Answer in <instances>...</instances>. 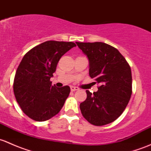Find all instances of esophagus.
<instances>
[{"label":"esophagus","mask_w":151,"mask_h":151,"mask_svg":"<svg viewBox=\"0 0 151 151\" xmlns=\"http://www.w3.org/2000/svg\"><path fill=\"white\" fill-rule=\"evenodd\" d=\"M79 88L77 87H74V86H71V91H78Z\"/></svg>","instance_id":"obj_1"}]
</instances>
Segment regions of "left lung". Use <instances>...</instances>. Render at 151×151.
Segmentation results:
<instances>
[{
    "instance_id": "1",
    "label": "left lung",
    "mask_w": 151,
    "mask_h": 151,
    "mask_svg": "<svg viewBox=\"0 0 151 151\" xmlns=\"http://www.w3.org/2000/svg\"><path fill=\"white\" fill-rule=\"evenodd\" d=\"M89 61V75L100 85L96 92L86 91L80 105L83 117L94 126L113 122L126 109L132 93V71L115 47L103 42H76Z\"/></svg>"
}]
</instances>
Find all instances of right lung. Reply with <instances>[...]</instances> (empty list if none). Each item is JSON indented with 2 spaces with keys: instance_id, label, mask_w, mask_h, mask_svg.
I'll return each instance as SVG.
<instances>
[{
  "instance_id": "right-lung-1",
  "label": "right lung",
  "mask_w": 151,
  "mask_h": 151,
  "mask_svg": "<svg viewBox=\"0 0 151 151\" xmlns=\"http://www.w3.org/2000/svg\"><path fill=\"white\" fill-rule=\"evenodd\" d=\"M74 42L47 41L33 47L24 55L14 80V93L24 113L36 121H45L57 115L70 93L68 85H52L60 58Z\"/></svg>"
}]
</instances>
